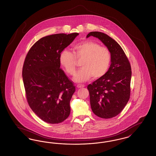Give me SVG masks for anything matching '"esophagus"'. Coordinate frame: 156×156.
<instances>
[{
    "instance_id": "34e87169",
    "label": "esophagus",
    "mask_w": 156,
    "mask_h": 156,
    "mask_svg": "<svg viewBox=\"0 0 156 156\" xmlns=\"http://www.w3.org/2000/svg\"><path fill=\"white\" fill-rule=\"evenodd\" d=\"M85 87V85H82V84H78L77 86H76V87H77L78 88H83V87Z\"/></svg>"
}]
</instances>
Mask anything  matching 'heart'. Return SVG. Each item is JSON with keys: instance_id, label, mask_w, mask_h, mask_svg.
<instances>
[{"instance_id": "1", "label": "heart", "mask_w": 156, "mask_h": 156, "mask_svg": "<svg viewBox=\"0 0 156 156\" xmlns=\"http://www.w3.org/2000/svg\"><path fill=\"white\" fill-rule=\"evenodd\" d=\"M73 52L64 50L59 54L60 64L69 75H74L78 61H81L82 68L75 74L74 80L83 82L93 76L102 78L108 72L112 61L110 50L92 40H86L75 45Z\"/></svg>"}]
</instances>
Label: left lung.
I'll return each instance as SVG.
<instances>
[{
    "label": "left lung",
    "instance_id": "left-lung-1",
    "mask_svg": "<svg viewBox=\"0 0 156 156\" xmlns=\"http://www.w3.org/2000/svg\"><path fill=\"white\" fill-rule=\"evenodd\" d=\"M99 38L111 52V67L107 74L87 87L92 111L98 117L109 119L122 112L130 96L132 69L120 45L102 32L92 31L87 37Z\"/></svg>",
    "mask_w": 156,
    "mask_h": 156
}]
</instances>
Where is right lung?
Masks as SVG:
<instances>
[{"label":"right lung","mask_w":156,"mask_h":156,"mask_svg":"<svg viewBox=\"0 0 156 156\" xmlns=\"http://www.w3.org/2000/svg\"><path fill=\"white\" fill-rule=\"evenodd\" d=\"M78 34L59 33L43 37L25 58L22 76L26 99L32 111L45 122L59 123L69 115L75 86L60 68L59 57Z\"/></svg>","instance_id":"right-lung-1"}]
</instances>
